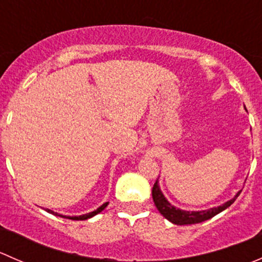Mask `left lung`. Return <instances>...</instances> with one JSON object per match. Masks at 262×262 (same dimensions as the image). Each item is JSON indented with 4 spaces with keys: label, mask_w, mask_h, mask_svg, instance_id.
I'll return each mask as SVG.
<instances>
[{
    "label": "left lung",
    "mask_w": 262,
    "mask_h": 262,
    "mask_svg": "<svg viewBox=\"0 0 262 262\" xmlns=\"http://www.w3.org/2000/svg\"><path fill=\"white\" fill-rule=\"evenodd\" d=\"M239 192L233 198V199L224 203V204L221 205V207L212 208V209H208V210H202V212H186V210L178 209V208H175L173 205H171L170 203L167 202V199L163 196L162 191H161L160 186H158L157 180H156L155 185H153L152 187V198H153V202H155V205L157 207V209L160 210V213L162 214L166 219L172 222L173 224H178V226L200 223V222H204V221H208V219L213 218L214 215H216L218 213L223 212L224 209L231 207V205L234 203V200L238 198Z\"/></svg>",
    "instance_id": "8db88e82"
}]
</instances>
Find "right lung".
Instances as JSON below:
<instances>
[{"instance_id": "right-lung-1", "label": "right lung", "mask_w": 262, "mask_h": 262, "mask_svg": "<svg viewBox=\"0 0 262 262\" xmlns=\"http://www.w3.org/2000/svg\"><path fill=\"white\" fill-rule=\"evenodd\" d=\"M107 204H109V203H105V204H102L101 207H100V208H97V209L95 210V212H91V213H89V214H83V215H80V216H66V215H62V214H58V213H54V212H52V210H49V209H47V212H49V213L54 214V215L62 216V218H68V219H72V221H84V219H89V218H91V216L96 215L97 213L102 212V210H104L105 208L107 207Z\"/></svg>"}]
</instances>
